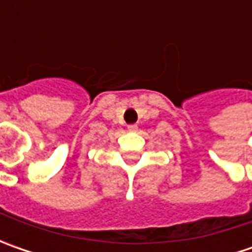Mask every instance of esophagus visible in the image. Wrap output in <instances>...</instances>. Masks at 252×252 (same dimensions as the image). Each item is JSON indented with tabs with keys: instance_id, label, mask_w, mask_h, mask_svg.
I'll list each match as a JSON object with an SVG mask.
<instances>
[{
	"instance_id": "esophagus-1",
	"label": "esophagus",
	"mask_w": 252,
	"mask_h": 252,
	"mask_svg": "<svg viewBox=\"0 0 252 252\" xmlns=\"http://www.w3.org/2000/svg\"><path fill=\"white\" fill-rule=\"evenodd\" d=\"M127 130H129V131H137V125H129V126H127Z\"/></svg>"
}]
</instances>
